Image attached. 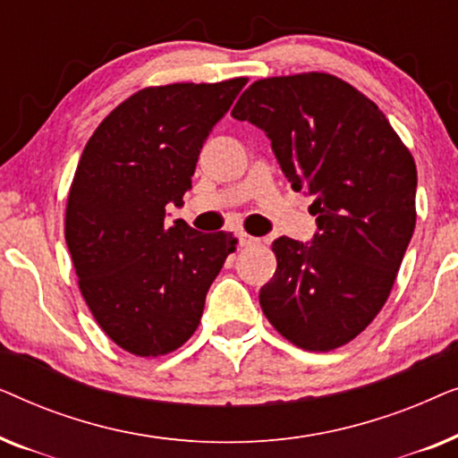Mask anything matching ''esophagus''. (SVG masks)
<instances>
[{"mask_svg": "<svg viewBox=\"0 0 458 458\" xmlns=\"http://www.w3.org/2000/svg\"><path fill=\"white\" fill-rule=\"evenodd\" d=\"M237 240H240V246H243V248H246V246H252V243L259 242V240H256V237L248 235V233H243V231H242V233H237Z\"/></svg>", "mask_w": 458, "mask_h": 458, "instance_id": "34e87169", "label": "esophagus"}]
</instances>
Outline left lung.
Masks as SVG:
<instances>
[{"label": "left lung", "instance_id": "8db88e82", "mask_svg": "<svg viewBox=\"0 0 458 458\" xmlns=\"http://www.w3.org/2000/svg\"><path fill=\"white\" fill-rule=\"evenodd\" d=\"M231 116L265 131L292 190L315 196L312 242H273L262 312L310 352L352 342L384 309L415 231L409 148L365 93L327 72L254 81Z\"/></svg>", "mask_w": 458, "mask_h": 458}]
</instances>
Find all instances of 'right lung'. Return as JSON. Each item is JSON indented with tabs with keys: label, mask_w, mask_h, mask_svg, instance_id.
<instances>
[{
	"label": "right lung",
	"mask_w": 458,
	"mask_h": 458,
	"mask_svg": "<svg viewBox=\"0 0 458 458\" xmlns=\"http://www.w3.org/2000/svg\"><path fill=\"white\" fill-rule=\"evenodd\" d=\"M248 79L146 87L99 123L81 154L64 235L79 290L104 334L135 356L168 354L198 329L206 292L235 252L227 231L199 233L183 204L202 143Z\"/></svg>",
	"instance_id": "obj_1"
}]
</instances>
